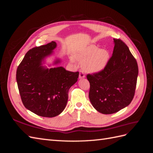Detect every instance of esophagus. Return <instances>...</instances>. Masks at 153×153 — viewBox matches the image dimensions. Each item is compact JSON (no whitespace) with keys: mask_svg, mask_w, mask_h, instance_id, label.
Returning a JSON list of instances; mask_svg holds the SVG:
<instances>
[{"mask_svg":"<svg viewBox=\"0 0 153 153\" xmlns=\"http://www.w3.org/2000/svg\"><path fill=\"white\" fill-rule=\"evenodd\" d=\"M85 77L84 73H83L82 71H80V73H79V78L80 79H82V78H84Z\"/></svg>","mask_w":153,"mask_h":153,"instance_id":"esophagus-1","label":"esophagus"}]
</instances>
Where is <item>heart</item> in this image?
I'll use <instances>...</instances> for the list:
<instances>
[{
  "label": "heart",
  "mask_w": 153,
  "mask_h": 153,
  "mask_svg": "<svg viewBox=\"0 0 153 153\" xmlns=\"http://www.w3.org/2000/svg\"><path fill=\"white\" fill-rule=\"evenodd\" d=\"M75 58L82 64L83 69L86 72L95 74L104 70L110 61V56L107 50L90 45L75 53V57L71 56V62L75 61Z\"/></svg>",
  "instance_id": "1"
}]
</instances>
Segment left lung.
Returning a JSON list of instances; mask_svg holds the SVG:
<instances>
[{
  "label": "left lung",
  "mask_w": 153,
  "mask_h": 153,
  "mask_svg": "<svg viewBox=\"0 0 153 153\" xmlns=\"http://www.w3.org/2000/svg\"><path fill=\"white\" fill-rule=\"evenodd\" d=\"M112 56L100 73L87 75L89 97L99 112L111 114L128 106L135 95L138 68L136 59L123 41L114 39Z\"/></svg>",
  "instance_id": "left-lung-1"
}]
</instances>
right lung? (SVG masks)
Returning <instances> with one entry per match:
<instances>
[{
    "instance_id": "1",
    "label": "right lung",
    "mask_w": 153,
    "mask_h": 153,
    "mask_svg": "<svg viewBox=\"0 0 153 153\" xmlns=\"http://www.w3.org/2000/svg\"><path fill=\"white\" fill-rule=\"evenodd\" d=\"M57 43L52 41L29 50L18 66L16 82L22 103L32 112L53 117L65 108L69 88L78 80L79 73L62 67L48 68L45 59L53 54ZM56 59L52 65L61 63ZM50 66V65H49Z\"/></svg>"
}]
</instances>
